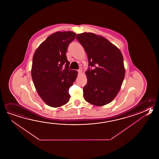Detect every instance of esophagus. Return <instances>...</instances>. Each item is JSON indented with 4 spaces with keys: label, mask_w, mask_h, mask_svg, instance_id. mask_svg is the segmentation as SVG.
<instances>
[{
    "label": "esophagus",
    "mask_w": 159,
    "mask_h": 159,
    "mask_svg": "<svg viewBox=\"0 0 159 159\" xmlns=\"http://www.w3.org/2000/svg\"><path fill=\"white\" fill-rule=\"evenodd\" d=\"M78 71L79 74H81V72H82V70H81V69H79V70H78Z\"/></svg>",
    "instance_id": "1"
}]
</instances>
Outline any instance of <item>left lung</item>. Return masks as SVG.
<instances>
[{
    "label": "left lung",
    "instance_id": "1",
    "mask_svg": "<svg viewBox=\"0 0 159 159\" xmlns=\"http://www.w3.org/2000/svg\"><path fill=\"white\" fill-rule=\"evenodd\" d=\"M76 39L87 53L88 65L87 83L83 96L92 105H107L117 96L125 74L120 49L104 37L92 33L78 34Z\"/></svg>",
    "mask_w": 159,
    "mask_h": 159
}]
</instances>
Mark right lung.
<instances>
[{
    "label": "right lung",
    "mask_w": 159,
    "mask_h": 159,
    "mask_svg": "<svg viewBox=\"0 0 159 159\" xmlns=\"http://www.w3.org/2000/svg\"><path fill=\"white\" fill-rule=\"evenodd\" d=\"M72 31H57L42 42L34 54L31 76L39 96L47 105L59 107L69 102V90L78 71L69 70L66 54L75 38Z\"/></svg>",
    "instance_id": "right-lung-1"
}]
</instances>
